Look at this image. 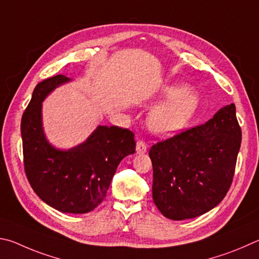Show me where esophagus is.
<instances>
[{
  "label": "esophagus",
  "instance_id": "34e87169",
  "mask_svg": "<svg viewBox=\"0 0 259 259\" xmlns=\"http://www.w3.org/2000/svg\"><path fill=\"white\" fill-rule=\"evenodd\" d=\"M137 152L138 153H144L147 152V144L142 140H139L137 142Z\"/></svg>",
  "mask_w": 259,
  "mask_h": 259
}]
</instances>
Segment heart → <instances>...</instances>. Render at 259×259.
Returning a JSON list of instances; mask_svg holds the SVG:
<instances>
[{
  "label": "heart",
  "mask_w": 259,
  "mask_h": 259,
  "mask_svg": "<svg viewBox=\"0 0 259 259\" xmlns=\"http://www.w3.org/2000/svg\"><path fill=\"white\" fill-rule=\"evenodd\" d=\"M161 97L169 99L151 112L149 117L150 128L160 135L178 133L192 119L200 98L196 91L183 85L168 86L162 91Z\"/></svg>",
  "instance_id": "b5f03b06"
}]
</instances>
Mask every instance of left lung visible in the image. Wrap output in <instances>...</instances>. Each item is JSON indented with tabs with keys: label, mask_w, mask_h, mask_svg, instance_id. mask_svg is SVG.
<instances>
[{
	"label": "left lung",
	"mask_w": 259,
	"mask_h": 259,
	"mask_svg": "<svg viewBox=\"0 0 259 259\" xmlns=\"http://www.w3.org/2000/svg\"><path fill=\"white\" fill-rule=\"evenodd\" d=\"M241 137L231 103L205 124L153 144L152 198L161 214L182 221L219 205L232 184Z\"/></svg>",
	"instance_id": "1"
}]
</instances>
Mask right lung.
I'll return each mask as SVG.
<instances>
[{
    "instance_id": "1",
    "label": "right lung",
    "mask_w": 259,
    "mask_h": 259,
    "mask_svg": "<svg viewBox=\"0 0 259 259\" xmlns=\"http://www.w3.org/2000/svg\"><path fill=\"white\" fill-rule=\"evenodd\" d=\"M69 80L57 75L36 85L21 118L22 153L27 180L34 192L54 209L85 214L106 197L122 158L135 152L134 133L118 126H99L80 146L67 151L50 146L42 130L45 97Z\"/></svg>"
}]
</instances>
